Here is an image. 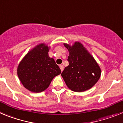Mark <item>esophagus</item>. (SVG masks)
<instances>
[{
    "mask_svg": "<svg viewBox=\"0 0 123 123\" xmlns=\"http://www.w3.org/2000/svg\"><path fill=\"white\" fill-rule=\"evenodd\" d=\"M60 68L61 71H63V69H64L63 65H60Z\"/></svg>",
    "mask_w": 123,
    "mask_h": 123,
    "instance_id": "esophagus-1",
    "label": "esophagus"
}]
</instances>
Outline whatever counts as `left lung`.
<instances>
[{"label":"left lung","mask_w":123,"mask_h":123,"mask_svg":"<svg viewBox=\"0 0 123 123\" xmlns=\"http://www.w3.org/2000/svg\"><path fill=\"white\" fill-rule=\"evenodd\" d=\"M64 45L69 51V65L61 74L65 83L71 91L81 92L90 89L98 81L101 69L94 57L79 42L72 46Z\"/></svg>","instance_id":"left-lung-1"}]
</instances>
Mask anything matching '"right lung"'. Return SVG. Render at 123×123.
Returning a JSON list of instances; mask_svg holds the SVG:
<instances>
[{
	"mask_svg": "<svg viewBox=\"0 0 123 123\" xmlns=\"http://www.w3.org/2000/svg\"><path fill=\"white\" fill-rule=\"evenodd\" d=\"M49 47L40 44L29 51L17 68L19 80L26 89L32 92H41L49 86L61 69L54 58H50Z\"/></svg>",
	"mask_w": 123,
	"mask_h": 123,
	"instance_id": "add662e5",
	"label": "right lung"
}]
</instances>
